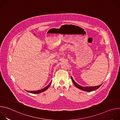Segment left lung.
I'll return each instance as SVG.
<instances>
[{"label":"left lung","mask_w":120,"mask_h":120,"mask_svg":"<svg viewBox=\"0 0 120 120\" xmlns=\"http://www.w3.org/2000/svg\"><path fill=\"white\" fill-rule=\"evenodd\" d=\"M71 79H72V82H73V83H74L75 86L81 89V90H82L83 91H87V92H91V91H94L95 90H96L97 89L99 88L101 85V84H100L99 85H98V86H89V87H82V86H80V85H79V84H78L77 83H76L75 81L74 80H73V79L72 78V77H71Z\"/></svg>","instance_id":"left-lung-1"}]
</instances>
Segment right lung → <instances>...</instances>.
<instances>
[{
	"mask_svg": "<svg viewBox=\"0 0 120 120\" xmlns=\"http://www.w3.org/2000/svg\"><path fill=\"white\" fill-rule=\"evenodd\" d=\"M51 83V82H50V83L47 85V86H46L44 88H43V89H41V90H38V91H29V92L28 91V92H29V93H32V94H39V93H40L43 92L45 91V90H46L48 88V87H49V86H50V85Z\"/></svg>",
	"mask_w": 120,
	"mask_h": 120,
	"instance_id": "obj_1",
	"label": "right lung"
}]
</instances>
